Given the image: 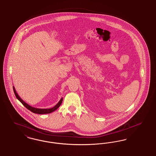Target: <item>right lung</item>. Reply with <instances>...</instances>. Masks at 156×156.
Returning <instances> with one entry per match:
<instances>
[{
    "mask_svg": "<svg viewBox=\"0 0 156 156\" xmlns=\"http://www.w3.org/2000/svg\"><path fill=\"white\" fill-rule=\"evenodd\" d=\"M13 91H14V93H15V94L16 98L22 103V105L25 107H26L28 110H29L30 111H31L32 112H33L34 113H36V114L43 115V114H48V113H50L51 112H53L54 111L57 110L58 108L60 107V106L62 104V101H63V98H61L60 100L58 102V104L56 105H55L53 107H52V108H36V107H33L29 105L27 103H26L22 98H20L19 97V96L18 95V94L17 93L16 91L15 90V88L14 87V86H13Z\"/></svg>",
    "mask_w": 156,
    "mask_h": 156,
    "instance_id": "add662e5",
    "label": "right lung"
}]
</instances>
